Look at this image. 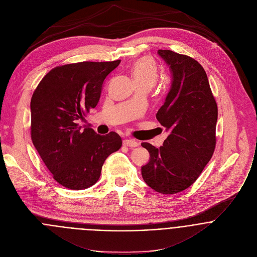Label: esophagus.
I'll list each match as a JSON object with an SVG mask.
<instances>
[{"label":"esophagus","instance_id":"1","mask_svg":"<svg viewBox=\"0 0 257 257\" xmlns=\"http://www.w3.org/2000/svg\"><path fill=\"white\" fill-rule=\"evenodd\" d=\"M123 145H124V146H127V147H137V146L139 145V143L136 142L135 140L127 139V140H124V141H123Z\"/></svg>","mask_w":257,"mask_h":257}]
</instances>
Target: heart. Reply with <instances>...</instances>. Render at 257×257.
<instances>
[{
	"instance_id": "heart-1",
	"label": "heart",
	"mask_w": 257,
	"mask_h": 257,
	"mask_svg": "<svg viewBox=\"0 0 257 257\" xmlns=\"http://www.w3.org/2000/svg\"><path fill=\"white\" fill-rule=\"evenodd\" d=\"M130 71L137 86L146 85L151 88L156 84L159 77L156 65L148 58H141L135 61Z\"/></svg>"
}]
</instances>
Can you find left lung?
Returning <instances> with one entry per match:
<instances>
[{"label":"left lung","instance_id":"1","mask_svg":"<svg viewBox=\"0 0 257 257\" xmlns=\"http://www.w3.org/2000/svg\"><path fill=\"white\" fill-rule=\"evenodd\" d=\"M158 54L173 80L156 117L170 135L160 148L141 144L150 153L142 176L157 192L174 194L192 185L213 156L218 105L207 73L197 61L168 49H159Z\"/></svg>","mask_w":257,"mask_h":257}]
</instances>
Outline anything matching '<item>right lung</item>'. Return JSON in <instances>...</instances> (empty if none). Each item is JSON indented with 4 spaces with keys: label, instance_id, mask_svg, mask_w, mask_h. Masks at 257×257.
Returning a JSON list of instances; mask_svg holds the SVG:
<instances>
[{
    "label": "right lung",
    "instance_id": "obj_1",
    "mask_svg": "<svg viewBox=\"0 0 257 257\" xmlns=\"http://www.w3.org/2000/svg\"><path fill=\"white\" fill-rule=\"evenodd\" d=\"M119 63L58 66L42 78L32 94V143L54 179L64 187L81 190L94 185L106 158L121 148L118 134L100 136L77 123L96 107L105 78Z\"/></svg>",
    "mask_w": 257,
    "mask_h": 257
}]
</instances>
